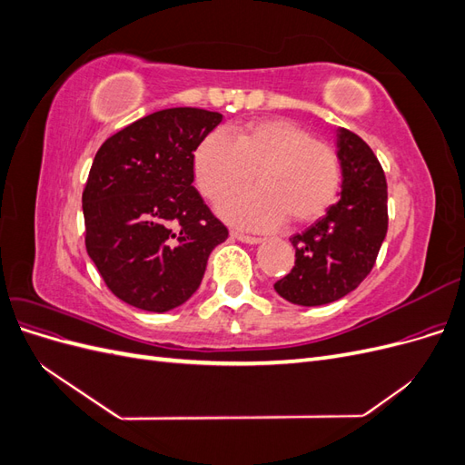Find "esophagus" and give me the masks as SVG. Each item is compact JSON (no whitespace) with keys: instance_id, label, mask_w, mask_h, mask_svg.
<instances>
[{"instance_id":"obj_1","label":"esophagus","mask_w":465,"mask_h":465,"mask_svg":"<svg viewBox=\"0 0 465 465\" xmlns=\"http://www.w3.org/2000/svg\"><path fill=\"white\" fill-rule=\"evenodd\" d=\"M231 236L236 238V241L246 242V244H258V242H262V236H252V234H244V232H238V231H232Z\"/></svg>"}]
</instances>
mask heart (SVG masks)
Instances as JSON below:
<instances>
[{
	"label": "heart",
	"instance_id": "1",
	"mask_svg": "<svg viewBox=\"0 0 465 465\" xmlns=\"http://www.w3.org/2000/svg\"><path fill=\"white\" fill-rule=\"evenodd\" d=\"M193 174L209 202L246 188L256 174V190L221 205L224 219L246 229H273L285 217L292 223L322 217L341 180L335 151L285 118L252 122L236 139L211 132L195 149Z\"/></svg>",
	"mask_w": 465,
	"mask_h": 465
}]
</instances>
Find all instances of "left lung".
<instances>
[{
    "mask_svg": "<svg viewBox=\"0 0 465 465\" xmlns=\"http://www.w3.org/2000/svg\"><path fill=\"white\" fill-rule=\"evenodd\" d=\"M341 198L304 232L294 234L292 270L273 285L285 301L320 306L355 291L376 263L388 232V186L372 149L337 130Z\"/></svg>",
    "mask_w": 465,
    "mask_h": 465,
    "instance_id": "1",
    "label": "left lung"
}]
</instances>
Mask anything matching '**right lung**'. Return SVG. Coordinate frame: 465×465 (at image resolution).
Here are the masks:
<instances>
[{
  "instance_id": "obj_1",
  "label": "right lung",
  "mask_w": 465,
  "mask_h": 465,
  "mask_svg": "<svg viewBox=\"0 0 465 465\" xmlns=\"http://www.w3.org/2000/svg\"><path fill=\"white\" fill-rule=\"evenodd\" d=\"M219 112L180 106L125 125L96 151L85 190V246L106 287L139 311L166 312L198 291L229 229L193 184V151Z\"/></svg>"
}]
</instances>
